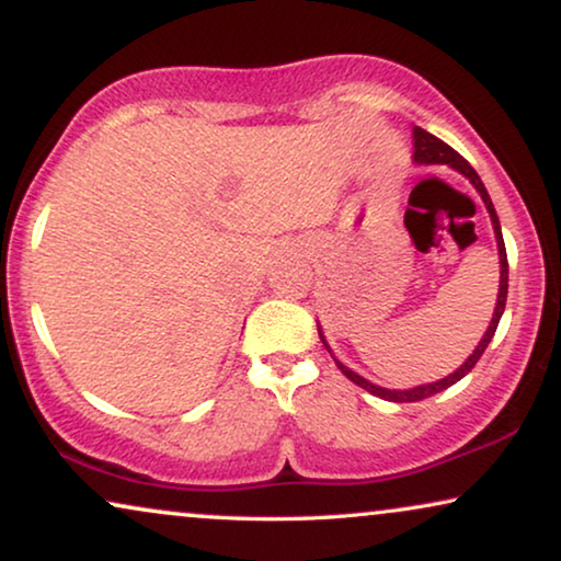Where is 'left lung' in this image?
Listing matches in <instances>:
<instances>
[{
  "instance_id": "8db88e82",
  "label": "left lung",
  "mask_w": 561,
  "mask_h": 561,
  "mask_svg": "<svg viewBox=\"0 0 561 561\" xmlns=\"http://www.w3.org/2000/svg\"><path fill=\"white\" fill-rule=\"evenodd\" d=\"M413 163H419V165H449V168H455V171L462 173L465 179L472 183L474 191H478L482 202H485V209H488V214H490V221H493V229H495L497 257H501V288H497V301H495L493 319H490L488 332L482 334V340H480L478 347H474L472 355L467 357L465 363L459 365L455 373H449L447 378H442V380H436V382H426V386H416V388H409V390H390V388H380V386H375V382L365 380L363 375L352 373L347 365H342L340 359H336V357L332 355V357H334V363H336V367H340V370H342L344 375H347V378H350L352 382H355V386L365 388L367 393H373V396H378V398H386V401H393V403H416V401H424V398L442 393V390H447L449 386H455L457 380H462L465 375L470 373L474 365H478V359L482 357V352L488 350L490 340H493V336H495L497 321H501L503 311H505V298H508V257H505V244H503L501 221H497L495 206H493V202H490L485 183L480 181V175L474 173V168H472L470 163H467V160H465L462 156H459L457 150H451L447 142H442L439 137L428 135L426 129H421V127H413ZM319 336H321V342H324V347L329 350V344H327V340H324V334H321V329H319ZM329 352H332V350H329Z\"/></svg>"
}]
</instances>
